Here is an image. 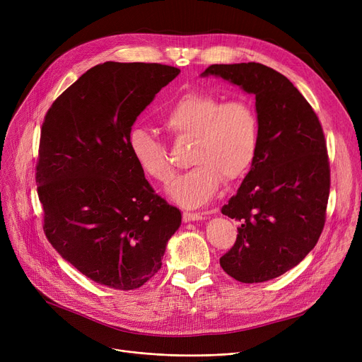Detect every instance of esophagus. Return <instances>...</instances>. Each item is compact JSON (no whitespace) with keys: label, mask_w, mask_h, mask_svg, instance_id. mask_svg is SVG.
<instances>
[{"label":"esophagus","mask_w":362,"mask_h":362,"mask_svg":"<svg viewBox=\"0 0 362 362\" xmlns=\"http://www.w3.org/2000/svg\"><path fill=\"white\" fill-rule=\"evenodd\" d=\"M204 216L199 214V213H183V221L189 223V221H198V220H202Z\"/></svg>","instance_id":"obj_1"}]
</instances>
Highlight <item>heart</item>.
I'll return each mask as SVG.
<instances>
[{
	"instance_id": "1",
	"label": "heart",
	"mask_w": 362,
	"mask_h": 362,
	"mask_svg": "<svg viewBox=\"0 0 362 362\" xmlns=\"http://www.w3.org/2000/svg\"><path fill=\"white\" fill-rule=\"evenodd\" d=\"M164 127L176 139H192V168L176 177L168 195L177 204L195 208L218 192L221 182L233 183L254 165L261 141L258 111L248 100L223 101L208 92H186L163 112ZM132 158L142 173L158 183L173 177L165 144L151 130L135 126L127 135Z\"/></svg>"
}]
</instances>
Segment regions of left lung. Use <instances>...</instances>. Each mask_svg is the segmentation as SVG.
<instances>
[{
  "label": "left lung",
  "mask_w": 362,
  "mask_h": 362,
  "mask_svg": "<svg viewBox=\"0 0 362 362\" xmlns=\"http://www.w3.org/2000/svg\"><path fill=\"white\" fill-rule=\"evenodd\" d=\"M214 74L255 95L259 151L221 213L239 221L221 269L242 283H261L293 269L314 248L326 223L330 164L321 123L293 83L259 63L211 64Z\"/></svg>",
  "instance_id": "obj_1"
}]
</instances>
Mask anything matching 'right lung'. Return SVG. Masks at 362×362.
<instances>
[{
  "mask_svg": "<svg viewBox=\"0 0 362 362\" xmlns=\"http://www.w3.org/2000/svg\"><path fill=\"white\" fill-rule=\"evenodd\" d=\"M179 73L107 62L83 73L45 114L35 177L45 236L73 267L111 289L133 291L154 277L182 221L127 145L136 117Z\"/></svg>",
  "mask_w": 362,
  "mask_h": 362,
  "instance_id": "1",
  "label": "right lung"
}]
</instances>
